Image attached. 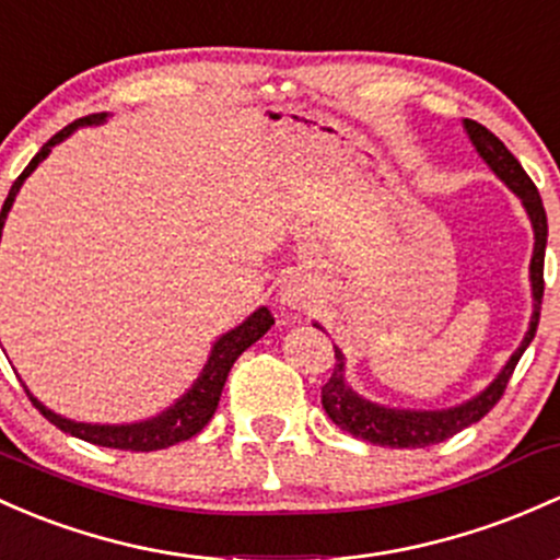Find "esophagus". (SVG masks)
Segmentation results:
<instances>
[{"label": "esophagus", "instance_id": "obj_1", "mask_svg": "<svg viewBox=\"0 0 560 560\" xmlns=\"http://www.w3.org/2000/svg\"><path fill=\"white\" fill-rule=\"evenodd\" d=\"M278 296L291 310H302V306H310L315 302V282H312L306 272H291L282 278Z\"/></svg>", "mask_w": 560, "mask_h": 560}]
</instances>
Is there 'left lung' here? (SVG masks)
Listing matches in <instances>:
<instances>
[{
  "mask_svg": "<svg viewBox=\"0 0 560 560\" xmlns=\"http://www.w3.org/2000/svg\"><path fill=\"white\" fill-rule=\"evenodd\" d=\"M465 130L470 136L475 152L486 160V165L510 186L513 195H518V200L526 208L528 219H532L534 230V256L532 267H528V278H532V296H534V312L532 323H528L526 336H523L521 347L510 354V360L504 363V369L499 371L494 382L478 393L475 398L465 400L462 406L443 408V411H408V408H387L378 406V402L365 400L363 395H358L347 384L345 378V354L339 347H334L336 352V365L334 374L326 384H323V408L330 417V422L341 430H347L350 435L360 438V441H369L374 446H389V448H424L435 446V443L448 441L456 432H462L465 427L486 417L491 408L497 406L499 398L508 389L510 376H513L515 365H518L521 354L526 352V347L532 345L534 334L539 326V310H542V293H545V245H547V215L542 197H539L537 186L532 178L526 176V171L521 167V162L510 154V149L504 147L499 138L491 133L489 128H483L475 119H465ZM317 326V323H315ZM320 328V326H317Z\"/></svg>",
  "mask_w": 560,
  "mask_h": 560,
  "instance_id": "obj_1",
  "label": "left lung"
}]
</instances>
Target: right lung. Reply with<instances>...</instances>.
Returning a JSON list of instances; mask_svg holds the SVG:
<instances>
[{"mask_svg": "<svg viewBox=\"0 0 560 560\" xmlns=\"http://www.w3.org/2000/svg\"><path fill=\"white\" fill-rule=\"evenodd\" d=\"M106 119V114H88V117L77 119L71 122L69 128H63L61 133H56L45 147L34 154V160L28 162L26 171L15 178V184L10 186V195L2 206V226L4 219H8L10 208H13L18 189H21L23 182L34 173V167L39 165L47 154L52 152L56 143H61L63 138H69L74 133L77 128L82 125H101ZM275 326V317L267 306H258L254 315L248 320L240 323L237 328L226 330L221 339H215L213 350H210V358L202 369V374L197 376V382L186 389V395H182L171 408L158 413L152 419H143V422L136 424H85V422H71V419L61 417V413H52L50 408H45L42 402L34 398L32 393L26 389L28 400L39 408L42 417L47 422H52L58 430L69 432V435L80 438V441L95 443V446H106V448H119V451H158V448H167V446H176V443L189 441L191 435L202 430L210 422V417L215 413L219 408V398H221V389H224L226 376H230L234 360L240 358L250 345H256L269 328ZM4 350V347H2Z\"/></svg>", "mask_w": 560, "mask_h": 560, "instance_id": "1", "label": "right lung"}]
</instances>
